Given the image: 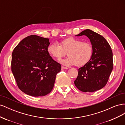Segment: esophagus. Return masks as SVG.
I'll return each instance as SVG.
<instances>
[{
  "label": "esophagus",
  "instance_id": "esophagus-1",
  "mask_svg": "<svg viewBox=\"0 0 125 125\" xmlns=\"http://www.w3.org/2000/svg\"><path fill=\"white\" fill-rule=\"evenodd\" d=\"M68 69L67 67H64V66H62V70H63V69Z\"/></svg>",
  "mask_w": 125,
  "mask_h": 125
}]
</instances>
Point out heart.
<instances>
[{"instance_id":"obj_1","label":"heart","mask_w":125,"mask_h":125,"mask_svg":"<svg viewBox=\"0 0 125 125\" xmlns=\"http://www.w3.org/2000/svg\"><path fill=\"white\" fill-rule=\"evenodd\" d=\"M47 51L52 57L59 59L68 52L67 58L61 62L66 66L75 65L83 66L89 62L93 54L92 45L86 42L70 37L63 40L60 45L57 42L51 44L47 47Z\"/></svg>"}]
</instances>
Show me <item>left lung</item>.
Listing matches in <instances>:
<instances>
[{"label":"left lung","mask_w":125,"mask_h":125,"mask_svg":"<svg viewBox=\"0 0 125 125\" xmlns=\"http://www.w3.org/2000/svg\"><path fill=\"white\" fill-rule=\"evenodd\" d=\"M82 35L89 39L93 54L89 62L78 69V75L74 83L81 91L93 92L107 83L113 68V52L107 41L99 34L86 29L75 36Z\"/></svg>","instance_id":"1"}]
</instances>
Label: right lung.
<instances>
[{
	"instance_id": "add662e5",
	"label": "right lung",
	"mask_w": 125,
	"mask_h": 125,
	"mask_svg": "<svg viewBox=\"0 0 125 125\" xmlns=\"http://www.w3.org/2000/svg\"><path fill=\"white\" fill-rule=\"evenodd\" d=\"M50 40L35 35L22 40L12 54L11 70L19 88L32 96H43L53 88L61 65L47 51Z\"/></svg>"
}]
</instances>
